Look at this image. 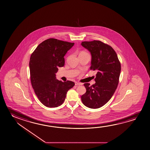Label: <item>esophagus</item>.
Instances as JSON below:
<instances>
[{
	"instance_id": "obj_1",
	"label": "esophagus",
	"mask_w": 150,
	"mask_h": 150,
	"mask_svg": "<svg viewBox=\"0 0 150 150\" xmlns=\"http://www.w3.org/2000/svg\"><path fill=\"white\" fill-rule=\"evenodd\" d=\"M75 85H76V86H80V85H81V83L76 82H75Z\"/></svg>"
}]
</instances>
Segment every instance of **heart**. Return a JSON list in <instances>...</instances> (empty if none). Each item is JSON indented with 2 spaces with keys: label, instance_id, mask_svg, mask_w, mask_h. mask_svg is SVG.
<instances>
[{
  "label": "heart",
  "instance_id": "heart-1",
  "mask_svg": "<svg viewBox=\"0 0 150 150\" xmlns=\"http://www.w3.org/2000/svg\"><path fill=\"white\" fill-rule=\"evenodd\" d=\"M82 52H81V53H82Z\"/></svg>",
  "mask_w": 150,
  "mask_h": 150
}]
</instances>
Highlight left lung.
Segmentation results:
<instances>
[{"label": "left lung", "instance_id": "1", "mask_svg": "<svg viewBox=\"0 0 150 150\" xmlns=\"http://www.w3.org/2000/svg\"><path fill=\"white\" fill-rule=\"evenodd\" d=\"M81 45L91 52V70L98 71L94 84H84L86 91L81 100L86 107L98 108L110 100L116 90L121 64L114 49L100 40L82 42Z\"/></svg>", "mask_w": 150, "mask_h": 150}]
</instances>
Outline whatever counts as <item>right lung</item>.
Here are the masks:
<instances>
[{"instance_id": "add662e5", "label": "right lung", "mask_w": 150, "mask_h": 150, "mask_svg": "<svg viewBox=\"0 0 150 150\" xmlns=\"http://www.w3.org/2000/svg\"><path fill=\"white\" fill-rule=\"evenodd\" d=\"M56 38L43 41L31 54L29 67L31 84L38 100L45 106L57 107L64 103L74 83L56 79L58 67L64 64V55L74 45Z\"/></svg>"}]
</instances>
